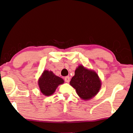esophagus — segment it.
Wrapping results in <instances>:
<instances>
[{
    "label": "esophagus",
    "mask_w": 133,
    "mask_h": 133,
    "mask_svg": "<svg viewBox=\"0 0 133 133\" xmlns=\"http://www.w3.org/2000/svg\"><path fill=\"white\" fill-rule=\"evenodd\" d=\"M64 81L66 82H69L70 81V78L69 76H66L64 78Z\"/></svg>",
    "instance_id": "34e87169"
}]
</instances>
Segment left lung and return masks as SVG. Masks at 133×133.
Listing matches in <instances>:
<instances>
[{
    "label": "left lung",
    "mask_w": 133,
    "mask_h": 133,
    "mask_svg": "<svg viewBox=\"0 0 133 133\" xmlns=\"http://www.w3.org/2000/svg\"><path fill=\"white\" fill-rule=\"evenodd\" d=\"M70 84L76 89L80 98L84 100H89L96 95L101 87V82L97 74L82 65H79L76 69Z\"/></svg>",
    "instance_id": "left-lung-1"
}]
</instances>
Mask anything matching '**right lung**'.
<instances>
[{
  "instance_id": "1",
  "label": "right lung",
  "mask_w": 133,
  "mask_h": 133,
  "mask_svg": "<svg viewBox=\"0 0 133 133\" xmlns=\"http://www.w3.org/2000/svg\"><path fill=\"white\" fill-rule=\"evenodd\" d=\"M64 83L61 78L55 75L52 72L44 70L38 81V85L42 93L50 96L55 91L57 87Z\"/></svg>"
}]
</instances>
